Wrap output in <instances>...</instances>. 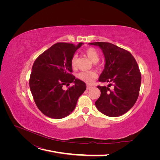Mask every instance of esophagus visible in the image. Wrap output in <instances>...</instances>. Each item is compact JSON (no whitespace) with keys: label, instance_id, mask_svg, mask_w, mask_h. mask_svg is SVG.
I'll use <instances>...</instances> for the list:
<instances>
[{"label":"esophagus","instance_id":"1","mask_svg":"<svg viewBox=\"0 0 160 160\" xmlns=\"http://www.w3.org/2000/svg\"><path fill=\"white\" fill-rule=\"evenodd\" d=\"M91 88H92V86H89V85H88L87 86V89L88 90V89H90Z\"/></svg>","mask_w":160,"mask_h":160}]
</instances>
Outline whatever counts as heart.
Wrapping results in <instances>:
<instances>
[{"mask_svg": "<svg viewBox=\"0 0 160 160\" xmlns=\"http://www.w3.org/2000/svg\"><path fill=\"white\" fill-rule=\"evenodd\" d=\"M84 53L93 63H97L98 62L100 53L96 48L93 47H89L85 50ZM71 64L72 67L76 66V64H77V56L76 55H74L72 57ZM97 77L98 74L95 71H82L78 74V79L88 83V84H91L93 83Z\"/></svg>", "mask_w": 160, "mask_h": 160, "instance_id": "b5f03b06", "label": "heart"}]
</instances>
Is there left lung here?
Wrapping results in <instances>:
<instances>
[{"mask_svg": "<svg viewBox=\"0 0 160 160\" xmlns=\"http://www.w3.org/2000/svg\"><path fill=\"white\" fill-rule=\"evenodd\" d=\"M105 57L104 69L99 82L108 86H98L100 96L95 102L98 110L109 117H119L135 104L139 94L141 75L135 58L128 50L108 42H94ZM113 87L112 88H109Z\"/></svg>", "mask_w": 160, "mask_h": 160, "instance_id": "8db88e82", "label": "left lung"}]
</instances>
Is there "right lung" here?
I'll return each mask as SVG.
<instances>
[{"label": "right lung", "instance_id": "add662e5", "mask_svg": "<svg viewBox=\"0 0 160 160\" xmlns=\"http://www.w3.org/2000/svg\"><path fill=\"white\" fill-rule=\"evenodd\" d=\"M82 43H57L39 55L33 64L29 84L34 102L45 115L62 119L75 108L86 84L72 74L71 60ZM74 85L64 90V85Z\"/></svg>", "mask_w": 160, "mask_h": 160}]
</instances>
